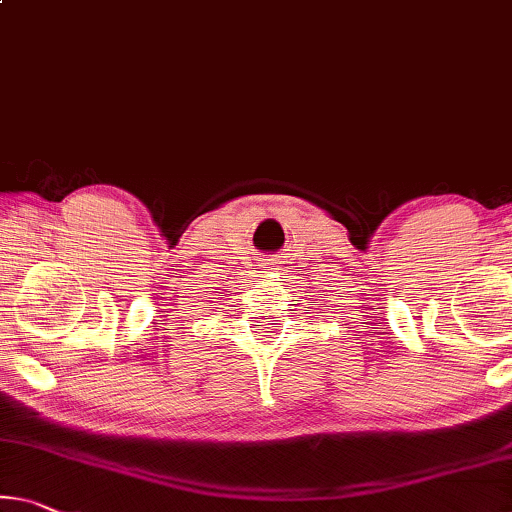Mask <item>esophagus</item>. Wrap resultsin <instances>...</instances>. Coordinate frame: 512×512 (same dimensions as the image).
I'll return each mask as SVG.
<instances>
[{
  "mask_svg": "<svg viewBox=\"0 0 512 512\" xmlns=\"http://www.w3.org/2000/svg\"><path fill=\"white\" fill-rule=\"evenodd\" d=\"M262 273H278V259H264Z\"/></svg>",
  "mask_w": 512,
  "mask_h": 512,
  "instance_id": "esophagus-1",
  "label": "esophagus"
}]
</instances>
